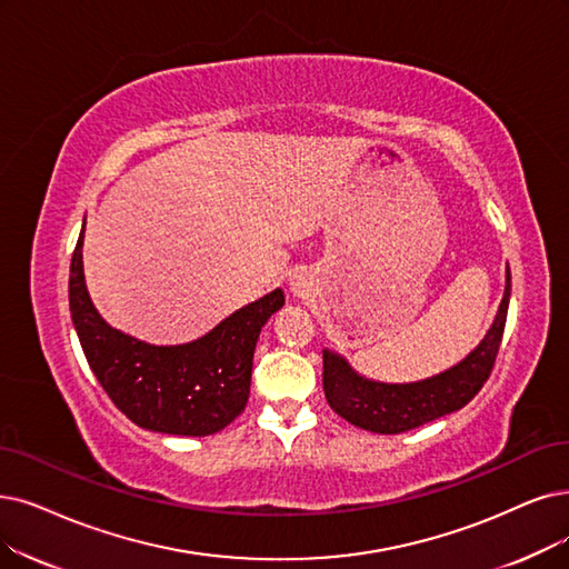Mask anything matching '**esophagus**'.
Masks as SVG:
<instances>
[{
  "mask_svg": "<svg viewBox=\"0 0 569 569\" xmlns=\"http://www.w3.org/2000/svg\"><path fill=\"white\" fill-rule=\"evenodd\" d=\"M291 291H293V293H299V297H303V291H306V284H303L301 280H297V282H291Z\"/></svg>",
  "mask_w": 569,
  "mask_h": 569,
  "instance_id": "esophagus-1",
  "label": "esophagus"
}]
</instances>
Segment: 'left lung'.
<instances>
[{
    "label": "left lung",
    "instance_id": "1",
    "mask_svg": "<svg viewBox=\"0 0 569 569\" xmlns=\"http://www.w3.org/2000/svg\"><path fill=\"white\" fill-rule=\"evenodd\" d=\"M511 297V270L507 266L505 297L495 322L460 363L418 382H378L359 376L343 355L325 350V395L333 411L350 425L373 435H401L467 406L488 380L502 343Z\"/></svg>",
    "mask_w": 569,
    "mask_h": 569
}]
</instances>
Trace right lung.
Listing matches in <instances>:
<instances>
[{"label":"right lung","instance_id":"1","mask_svg":"<svg viewBox=\"0 0 569 569\" xmlns=\"http://www.w3.org/2000/svg\"><path fill=\"white\" fill-rule=\"evenodd\" d=\"M83 229L70 266V312L79 343L109 399L134 425L174 437H208L247 406L261 327L284 306L276 289L191 343L151 346L109 327L83 278Z\"/></svg>","mask_w":569,"mask_h":569}]
</instances>
